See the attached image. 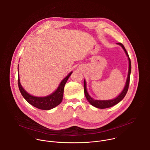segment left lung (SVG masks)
Wrapping results in <instances>:
<instances>
[{
    "instance_id": "1",
    "label": "left lung",
    "mask_w": 150,
    "mask_h": 150,
    "mask_svg": "<svg viewBox=\"0 0 150 150\" xmlns=\"http://www.w3.org/2000/svg\"><path fill=\"white\" fill-rule=\"evenodd\" d=\"M117 45H120L122 46V47L124 51L126 53V54L127 55L128 57V60H129V71H128V75L126 82V85L125 86V88L122 92L119 94L118 97H117L116 98H114L113 100H94L93 98H91L89 94L87 93V88H86V82L84 80L83 81V87H84V93L85 96L86 97L87 100L88 102L93 106L96 107L98 109H106V108H110V107H112L116 104L119 103L126 96L127 91L128 90V88H129V81H130V75H131V59L129 58V55H128L127 52H126L124 46L120 43V42H118Z\"/></svg>"
}]
</instances>
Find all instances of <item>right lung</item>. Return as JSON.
I'll return each mask as SVG.
<instances>
[{"label":"right lung","mask_w":150,"mask_h":150,"mask_svg":"<svg viewBox=\"0 0 150 150\" xmlns=\"http://www.w3.org/2000/svg\"><path fill=\"white\" fill-rule=\"evenodd\" d=\"M72 73V72L69 73V74L67 76H66L62 80V81L59 85L58 88L56 90L55 92L46 97H37L33 96L27 93L24 90L22 86H21L19 82V76L18 79V87L21 94H22L23 97L26 100V101L28 103L35 107L36 108L41 110H50L58 105L62 102L63 99L64 87H65L66 82H67L69 77L71 76Z\"/></svg>","instance_id":"add662e5"}]
</instances>
